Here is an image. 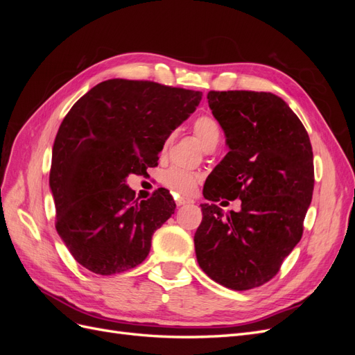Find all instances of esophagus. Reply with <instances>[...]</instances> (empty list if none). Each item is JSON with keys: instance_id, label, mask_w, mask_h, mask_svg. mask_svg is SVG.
Segmentation results:
<instances>
[{"instance_id": "obj_1", "label": "esophagus", "mask_w": 355, "mask_h": 355, "mask_svg": "<svg viewBox=\"0 0 355 355\" xmlns=\"http://www.w3.org/2000/svg\"><path fill=\"white\" fill-rule=\"evenodd\" d=\"M194 201H192L191 198H187V197H178L176 198V206H185V204H192Z\"/></svg>"}]
</instances>
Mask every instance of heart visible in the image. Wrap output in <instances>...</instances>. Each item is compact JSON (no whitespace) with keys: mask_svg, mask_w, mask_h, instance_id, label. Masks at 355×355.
<instances>
[{"mask_svg":"<svg viewBox=\"0 0 355 355\" xmlns=\"http://www.w3.org/2000/svg\"><path fill=\"white\" fill-rule=\"evenodd\" d=\"M192 130H194L196 136L200 139V142L206 151H209L211 148H216V145L220 141V125L210 115L198 116L197 120L192 123ZM171 139H173V135L166 139L164 149L171 144ZM198 180L200 176L196 171L185 170L180 167H170L164 171L163 176H161V184L171 192L180 196L191 194V192L196 189Z\"/></svg>","mask_w":355,"mask_h":355,"instance_id":"obj_1","label":"heart"}]
</instances>
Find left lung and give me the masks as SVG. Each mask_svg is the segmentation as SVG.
Instances as JSON below:
<instances>
[{
    "mask_svg": "<svg viewBox=\"0 0 355 355\" xmlns=\"http://www.w3.org/2000/svg\"><path fill=\"white\" fill-rule=\"evenodd\" d=\"M207 99L230 153L202 194L210 201L240 198L241 210L201 204L196 254L211 280L249 290L270 282L302 239L314 191L313 146L297 115L272 93L209 92Z\"/></svg>",
    "mask_w": 355,
    "mask_h": 355,
    "instance_id": "1",
    "label": "left lung"
}]
</instances>
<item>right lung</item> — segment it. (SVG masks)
<instances>
[{
  "mask_svg": "<svg viewBox=\"0 0 355 355\" xmlns=\"http://www.w3.org/2000/svg\"><path fill=\"white\" fill-rule=\"evenodd\" d=\"M201 96L115 78L94 85L63 118L50 188L58 234L85 270L112 275L146 259L153 234L176 204L164 188L137 201L125 179L158 164L166 139L196 111Z\"/></svg>",
  "mask_w": 355,
  "mask_h": 355,
  "instance_id": "1",
  "label": "right lung"
}]
</instances>
